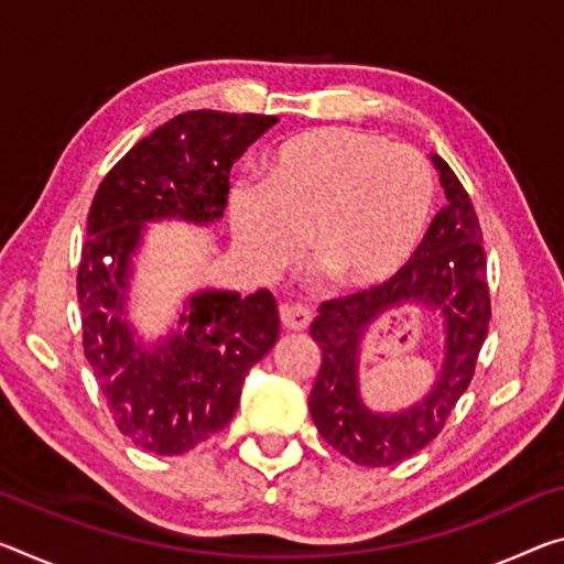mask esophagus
<instances>
[{
    "instance_id": "obj_1",
    "label": "esophagus",
    "mask_w": 564,
    "mask_h": 564,
    "mask_svg": "<svg viewBox=\"0 0 564 564\" xmlns=\"http://www.w3.org/2000/svg\"><path fill=\"white\" fill-rule=\"evenodd\" d=\"M281 311V324L289 330H306L311 324V311L301 303H283Z\"/></svg>"
}]
</instances>
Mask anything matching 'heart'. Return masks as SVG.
<instances>
[{"label":"heart","instance_id":"b5f03b06","mask_svg":"<svg viewBox=\"0 0 564 564\" xmlns=\"http://www.w3.org/2000/svg\"><path fill=\"white\" fill-rule=\"evenodd\" d=\"M432 205L434 173L414 148L321 128L275 150L265 183H238L228 216L240 256L261 279L296 263L308 236L328 279L361 289L409 261Z\"/></svg>","mask_w":564,"mask_h":564}]
</instances>
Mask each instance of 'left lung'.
Here are the masks:
<instances>
[{
	"mask_svg": "<svg viewBox=\"0 0 564 564\" xmlns=\"http://www.w3.org/2000/svg\"><path fill=\"white\" fill-rule=\"evenodd\" d=\"M446 205L436 213L411 261L387 283L354 296L326 301L311 336L321 369L308 397L321 436L361 467L404 462L442 432L446 416L475 377L489 328L487 258L481 228L467 191L440 155H432ZM414 305L443 321V364L433 389L399 412H377L360 397L365 338L391 310Z\"/></svg>",
	"mask_w": 564,
	"mask_h": 564,
	"instance_id": "8db88e82",
	"label": "left lung"
}]
</instances>
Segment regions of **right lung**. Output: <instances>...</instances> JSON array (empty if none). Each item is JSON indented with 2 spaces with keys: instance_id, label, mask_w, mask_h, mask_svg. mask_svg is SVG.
<instances>
[{
  "instance_id": "obj_1",
  "label": "right lung",
  "mask_w": 564,
  "mask_h": 564,
  "mask_svg": "<svg viewBox=\"0 0 564 564\" xmlns=\"http://www.w3.org/2000/svg\"><path fill=\"white\" fill-rule=\"evenodd\" d=\"M275 122L253 112L177 115L122 155L89 208L77 271L85 356L120 432L160 457L191 452L234 419L250 366L271 351L281 321L271 291L203 289L165 336L145 341L128 318L135 256L148 223L220 220L230 167Z\"/></svg>"
}]
</instances>
